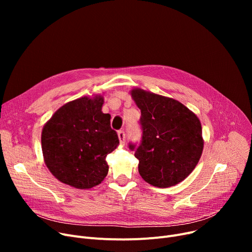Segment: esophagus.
<instances>
[{
	"mask_svg": "<svg viewBox=\"0 0 252 252\" xmlns=\"http://www.w3.org/2000/svg\"><path fill=\"white\" fill-rule=\"evenodd\" d=\"M117 135H118V138H119V141H121V143H122V144H125V143H126V134H125V130H123V129L118 130Z\"/></svg>",
	"mask_w": 252,
	"mask_h": 252,
	"instance_id": "1",
	"label": "esophagus"
}]
</instances>
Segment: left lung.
<instances>
[{"label":"left lung","mask_w":252,"mask_h":252,"mask_svg":"<svg viewBox=\"0 0 252 252\" xmlns=\"http://www.w3.org/2000/svg\"><path fill=\"white\" fill-rule=\"evenodd\" d=\"M141 109V141L128 143L139 159L141 177L152 186L167 188L186 179L203 150L198 117L177 100L141 89L131 91Z\"/></svg>","instance_id":"8db88e82"}]
</instances>
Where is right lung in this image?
Wrapping results in <instances>:
<instances>
[{
  "instance_id": "1",
  "label": "right lung",
  "mask_w": 252,
  "mask_h": 252,
  "mask_svg": "<svg viewBox=\"0 0 252 252\" xmlns=\"http://www.w3.org/2000/svg\"><path fill=\"white\" fill-rule=\"evenodd\" d=\"M103 98H79L63 105L42 131L45 162L60 182L78 189L99 185L108 174L106 156L119 144Z\"/></svg>"
}]
</instances>
